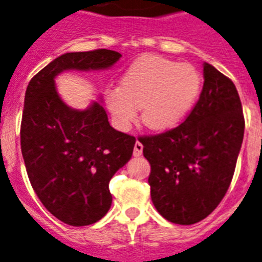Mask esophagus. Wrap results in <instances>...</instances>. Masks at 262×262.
<instances>
[{"instance_id": "34e87169", "label": "esophagus", "mask_w": 262, "mask_h": 262, "mask_svg": "<svg viewBox=\"0 0 262 262\" xmlns=\"http://www.w3.org/2000/svg\"><path fill=\"white\" fill-rule=\"evenodd\" d=\"M142 152H143V146H142L140 142H136L135 146H134V155H135V157H140Z\"/></svg>"}]
</instances>
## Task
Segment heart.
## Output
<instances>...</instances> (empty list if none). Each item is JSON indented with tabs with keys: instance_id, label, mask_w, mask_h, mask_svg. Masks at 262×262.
Returning <instances> with one entry per match:
<instances>
[{
	"instance_id": "heart-1",
	"label": "heart",
	"mask_w": 262,
	"mask_h": 262,
	"mask_svg": "<svg viewBox=\"0 0 262 262\" xmlns=\"http://www.w3.org/2000/svg\"><path fill=\"white\" fill-rule=\"evenodd\" d=\"M202 90L200 71L158 56L136 60L122 77L120 87L105 91V104L116 128L127 131L142 108V122L155 131L182 122Z\"/></svg>"
}]
</instances>
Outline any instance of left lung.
Instances as JSON below:
<instances>
[{
    "label": "left lung",
    "instance_id": "8db88e82",
    "mask_svg": "<svg viewBox=\"0 0 262 262\" xmlns=\"http://www.w3.org/2000/svg\"><path fill=\"white\" fill-rule=\"evenodd\" d=\"M204 79L185 122L139 139L151 166L152 204L172 224H196L220 205L243 144L245 120L235 85L207 62Z\"/></svg>",
    "mask_w": 262,
    "mask_h": 262
}]
</instances>
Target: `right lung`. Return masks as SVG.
Segmentation results:
<instances>
[{
  "label": "right lung",
  "mask_w": 262,
  "mask_h": 262,
  "mask_svg": "<svg viewBox=\"0 0 262 262\" xmlns=\"http://www.w3.org/2000/svg\"><path fill=\"white\" fill-rule=\"evenodd\" d=\"M122 55L110 49L72 52L55 58L28 84L21 120V152L30 185L45 209L71 226L104 217L108 189L133 155L135 138L112 128L103 105L73 110L56 91L58 73L110 68Z\"/></svg>",
  "instance_id": "obj_1"
}]
</instances>
